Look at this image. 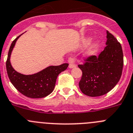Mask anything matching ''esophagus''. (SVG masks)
<instances>
[{
    "label": "esophagus",
    "mask_w": 133,
    "mask_h": 133,
    "mask_svg": "<svg viewBox=\"0 0 133 133\" xmlns=\"http://www.w3.org/2000/svg\"><path fill=\"white\" fill-rule=\"evenodd\" d=\"M69 62H71L69 64V68H75V67H76V64L72 63V62H71V61L70 60V59H69Z\"/></svg>",
    "instance_id": "34e87169"
}]
</instances>
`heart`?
Listing matches in <instances>:
<instances>
[{
    "label": "heart",
    "mask_w": 133,
    "mask_h": 133,
    "mask_svg": "<svg viewBox=\"0 0 133 133\" xmlns=\"http://www.w3.org/2000/svg\"><path fill=\"white\" fill-rule=\"evenodd\" d=\"M88 42H89V40H86L85 44H88ZM94 51H95V46H92L91 47L89 48V52H90V53H93Z\"/></svg>",
    "instance_id": "obj_1"
}]
</instances>
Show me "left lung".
I'll use <instances>...</instances> for the list:
<instances>
[{"instance_id":"8db88e82","label":"left lung","mask_w":133,"mask_h":133,"mask_svg":"<svg viewBox=\"0 0 133 133\" xmlns=\"http://www.w3.org/2000/svg\"><path fill=\"white\" fill-rule=\"evenodd\" d=\"M107 46L98 57L91 56L78 67L82 71L79 86L85 95H103L119 82L123 67L121 45L113 34L107 31Z\"/></svg>"}]
</instances>
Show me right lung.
<instances>
[{"label":"right lung","instance_id":"add662e5","mask_svg":"<svg viewBox=\"0 0 133 133\" xmlns=\"http://www.w3.org/2000/svg\"><path fill=\"white\" fill-rule=\"evenodd\" d=\"M21 35L12 42L8 51L6 67L9 79L14 87L25 96L30 98L46 97L53 91L58 75L65 70L69 64H63L57 66H49L33 75H26L18 73L10 64V57L16 40Z\"/></svg>","mask_w":133,"mask_h":133}]
</instances>
